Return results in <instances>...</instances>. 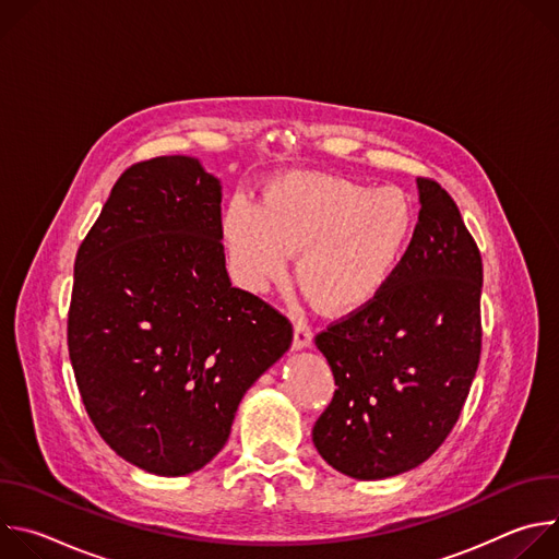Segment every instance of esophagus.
<instances>
[{
	"mask_svg": "<svg viewBox=\"0 0 559 559\" xmlns=\"http://www.w3.org/2000/svg\"><path fill=\"white\" fill-rule=\"evenodd\" d=\"M309 345H311V325L307 321H302V318H298V321L294 323V347L305 349Z\"/></svg>",
	"mask_w": 559,
	"mask_h": 559,
	"instance_id": "1",
	"label": "esophagus"
}]
</instances>
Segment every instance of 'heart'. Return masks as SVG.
Returning a JSON list of instances; mask_svg holds the SVG:
<instances>
[{
	"label": "heart",
	"instance_id": "heart-1",
	"mask_svg": "<svg viewBox=\"0 0 559 559\" xmlns=\"http://www.w3.org/2000/svg\"><path fill=\"white\" fill-rule=\"evenodd\" d=\"M416 205L397 188H376L325 173H287L259 205L231 199L223 234L250 289L281 278L298 252L296 276L332 313L367 307L393 281L416 234Z\"/></svg>",
	"mask_w": 559,
	"mask_h": 559
}]
</instances>
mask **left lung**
I'll use <instances>...</instances> for the list:
<instances>
[{
  "mask_svg": "<svg viewBox=\"0 0 559 559\" xmlns=\"http://www.w3.org/2000/svg\"><path fill=\"white\" fill-rule=\"evenodd\" d=\"M405 263L367 307L316 334L334 397L313 444L358 480L405 473L455 427L483 352V257L451 194L420 177Z\"/></svg>",
  "mask_w": 559,
  "mask_h": 559,
  "instance_id": "left-lung-1",
  "label": "left lung"
}]
</instances>
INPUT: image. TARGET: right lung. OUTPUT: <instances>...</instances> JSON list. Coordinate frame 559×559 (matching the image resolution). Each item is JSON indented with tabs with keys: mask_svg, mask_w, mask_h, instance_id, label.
<instances>
[{
	"mask_svg": "<svg viewBox=\"0 0 559 559\" xmlns=\"http://www.w3.org/2000/svg\"><path fill=\"white\" fill-rule=\"evenodd\" d=\"M221 186L190 156L132 164L76 250L68 352L99 436L156 475L205 466L243 393L292 345L285 313L231 287Z\"/></svg>",
	"mask_w": 559,
	"mask_h": 559,
	"instance_id": "1",
	"label": "right lung"
}]
</instances>
